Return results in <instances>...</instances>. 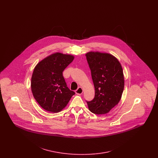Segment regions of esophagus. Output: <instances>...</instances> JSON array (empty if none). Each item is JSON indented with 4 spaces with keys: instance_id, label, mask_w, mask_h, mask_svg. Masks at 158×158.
Segmentation results:
<instances>
[{
    "instance_id": "1",
    "label": "esophagus",
    "mask_w": 158,
    "mask_h": 158,
    "mask_svg": "<svg viewBox=\"0 0 158 158\" xmlns=\"http://www.w3.org/2000/svg\"><path fill=\"white\" fill-rule=\"evenodd\" d=\"M76 94L77 95H81L83 93V89L81 87H79L77 88V90H75Z\"/></svg>"
}]
</instances>
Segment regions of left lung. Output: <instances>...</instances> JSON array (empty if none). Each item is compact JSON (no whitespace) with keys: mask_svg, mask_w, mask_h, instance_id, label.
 <instances>
[{"mask_svg":"<svg viewBox=\"0 0 158 158\" xmlns=\"http://www.w3.org/2000/svg\"><path fill=\"white\" fill-rule=\"evenodd\" d=\"M95 87V97L88 102V108L96 114H105L120 101L124 87L122 66L109 53L89 52L86 54Z\"/></svg>","mask_w":158,"mask_h":158,"instance_id":"obj_1","label":"left lung"}]
</instances>
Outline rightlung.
Wrapping results in <instances>:
<instances>
[{
	"label": "right lung",
	"mask_w": 158,
	"mask_h": 158,
	"mask_svg": "<svg viewBox=\"0 0 158 158\" xmlns=\"http://www.w3.org/2000/svg\"><path fill=\"white\" fill-rule=\"evenodd\" d=\"M74 59L70 54L53 53L40 61L34 69L31 88L35 99L46 111L58 113L75 93L68 87L63 72Z\"/></svg>",
	"instance_id": "1"
}]
</instances>
